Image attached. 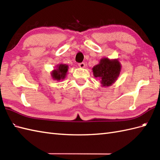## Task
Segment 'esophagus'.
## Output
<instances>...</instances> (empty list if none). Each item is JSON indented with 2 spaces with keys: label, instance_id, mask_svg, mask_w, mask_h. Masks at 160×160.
<instances>
[{
  "label": "esophagus",
  "instance_id": "34e87169",
  "mask_svg": "<svg viewBox=\"0 0 160 160\" xmlns=\"http://www.w3.org/2000/svg\"><path fill=\"white\" fill-rule=\"evenodd\" d=\"M78 66H79L80 68H84V67H85V64H84V62H81V63L78 64Z\"/></svg>",
  "mask_w": 160,
  "mask_h": 160
}]
</instances>
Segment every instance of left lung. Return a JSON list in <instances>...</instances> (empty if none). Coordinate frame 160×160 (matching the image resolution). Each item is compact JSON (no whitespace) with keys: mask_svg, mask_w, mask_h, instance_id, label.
Returning <instances> with one entry per match:
<instances>
[{"mask_svg":"<svg viewBox=\"0 0 160 160\" xmlns=\"http://www.w3.org/2000/svg\"><path fill=\"white\" fill-rule=\"evenodd\" d=\"M122 65L118 59L102 58L99 64L93 67V76L99 79L102 87L111 86L120 74Z\"/></svg>","mask_w":160,"mask_h":160,"instance_id":"1","label":"left lung"}]
</instances>
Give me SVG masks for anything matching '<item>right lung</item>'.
<instances>
[{
  "label": "right lung",
  "instance_id": "1",
  "mask_svg": "<svg viewBox=\"0 0 160 160\" xmlns=\"http://www.w3.org/2000/svg\"><path fill=\"white\" fill-rule=\"evenodd\" d=\"M69 66L66 64H58L56 66V69L51 72V76L54 80H62L67 76Z\"/></svg>",
  "mask_w": 160,
  "mask_h": 160
}]
</instances>
